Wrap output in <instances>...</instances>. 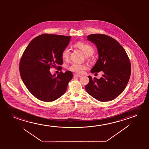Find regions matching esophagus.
<instances>
[{"instance_id":"obj_1","label":"esophagus","mask_w":149,"mask_h":149,"mask_svg":"<svg viewBox=\"0 0 149 149\" xmlns=\"http://www.w3.org/2000/svg\"><path fill=\"white\" fill-rule=\"evenodd\" d=\"M74 77H81V75H78V74H74Z\"/></svg>"}]
</instances>
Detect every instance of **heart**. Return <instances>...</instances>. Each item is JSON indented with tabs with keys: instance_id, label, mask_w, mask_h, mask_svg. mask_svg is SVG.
<instances>
[{
	"instance_id": "heart-1",
	"label": "heart",
	"mask_w": 149,
	"mask_h": 149,
	"mask_svg": "<svg viewBox=\"0 0 149 149\" xmlns=\"http://www.w3.org/2000/svg\"><path fill=\"white\" fill-rule=\"evenodd\" d=\"M77 46L80 50L83 51L84 54L87 56L88 55H92L94 52V48L91 45L86 44V43H82V42H79L77 44ZM70 54V49L68 47H65L63 49L62 53H61V56L63 59H68ZM69 69L72 71L74 72L77 73H83L86 70L88 69L87 65H85L84 64H80L78 63H72L70 65Z\"/></svg>"
}]
</instances>
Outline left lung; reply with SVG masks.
Listing matches in <instances>:
<instances>
[{
  "mask_svg": "<svg viewBox=\"0 0 149 149\" xmlns=\"http://www.w3.org/2000/svg\"><path fill=\"white\" fill-rule=\"evenodd\" d=\"M98 50V59L91 73L103 72L97 79L88 76L85 86L88 94L101 102L110 101L119 96L126 87L131 74V63L126 52L118 41L103 34L87 36Z\"/></svg>",
  "mask_w": 149,
  "mask_h": 149,
  "instance_id": "left-lung-1",
  "label": "left lung"
}]
</instances>
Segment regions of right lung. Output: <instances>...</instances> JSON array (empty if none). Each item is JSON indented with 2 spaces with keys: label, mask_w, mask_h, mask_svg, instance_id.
Segmentation results:
<instances>
[{
  "label": "right lung",
  "mask_w": 149,
  "mask_h": 149,
  "mask_svg": "<svg viewBox=\"0 0 149 149\" xmlns=\"http://www.w3.org/2000/svg\"><path fill=\"white\" fill-rule=\"evenodd\" d=\"M71 38L62 35H40L31 40L23 52L19 65L21 77L27 88L38 99L51 102L65 93L73 77L72 73L61 71L57 76L52 75L49 70L63 64L61 53Z\"/></svg>",
  "instance_id": "1"
}]
</instances>
